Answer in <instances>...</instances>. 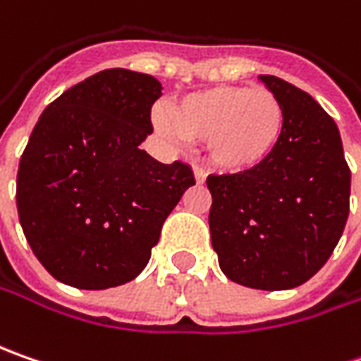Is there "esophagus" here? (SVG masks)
<instances>
[{
    "mask_svg": "<svg viewBox=\"0 0 361 361\" xmlns=\"http://www.w3.org/2000/svg\"><path fill=\"white\" fill-rule=\"evenodd\" d=\"M195 180H197L199 185H202V183L207 180V173H204L202 169H199V166H195Z\"/></svg>",
    "mask_w": 361,
    "mask_h": 361,
    "instance_id": "esophagus-1",
    "label": "esophagus"
}]
</instances>
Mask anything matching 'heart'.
<instances>
[{
  "instance_id": "b5f03b06",
  "label": "heart",
  "mask_w": 361,
  "mask_h": 361,
  "mask_svg": "<svg viewBox=\"0 0 361 361\" xmlns=\"http://www.w3.org/2000/svg\"><path fill=\"white\" fill-rule=\"evenodd\" d=\"M283 106L273 92L247 86H213L159 110L164 136L204 138L207 157L221 171L245 173L269 159L283 132Z\"/></svg>"
}]
</instances>
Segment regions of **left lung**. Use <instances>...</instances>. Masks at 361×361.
I'll list each match as a JSON object with an SVG mask.
<instances>
[{
  "label": "left lung",
  "instance_id": "8db88e82",
  "mask_svg": "<svg viewBox=\"0 0 361 361\" xmlns=\"http://www.w3.org/2000/svg\"><path fill=\"white\" fill-rule=\"evenodd\" d=\"M283 106L269 159L237 174H211V243L231 281L281 291L326 265L350 215L352 173L334 118L307 92L259 76Z\"/></svg>",
  "mask_w": 361,
  "mask_h": 361
}]
</instances>
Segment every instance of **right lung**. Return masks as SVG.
<instances>
[{"mask_svg": "<svg viewBox=\"0 0 361 361\" xmlns=\"http://www.w3.org/2000/svg\"><path fill=\"white\" fill-rule=\"evenodd\" d=\"M160 94L154 76L112 68L63 92L37 120L16 201L34 255L58 281L108 289L138 277L195 185L188 164L140 150Z\"/></svg>", "mask_w": 361, "mask_h": 361, "instance_id": "1", "label": "right lung"}]
</instances>
